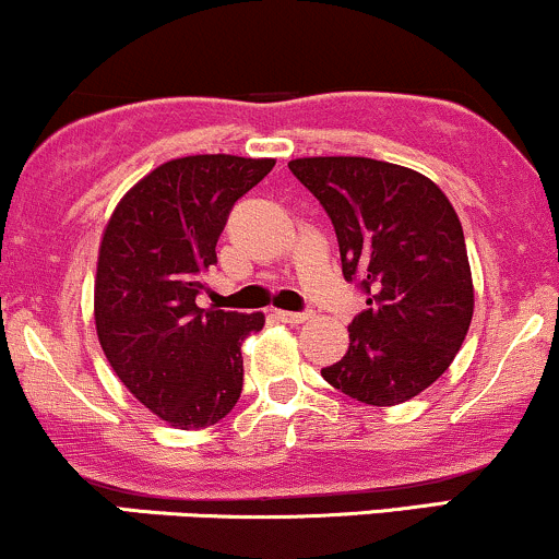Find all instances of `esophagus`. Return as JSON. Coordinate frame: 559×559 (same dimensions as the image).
Segmentation results:
<instances>
[{"mask_svg": "<svg viewBox=\"0 0 559 559\" xmlns=\"http://www.w3.org/2000/svg\"><path fill=\"white\" fill-rule=\"evenodd\" d=\"M274 317H277L280 322H285V325H304L306 320H309V311H282L277 309L274 311Z\"/></svg>", "mask_w": 559, "mask_h": 559, "instance_id": "esophagus-1", "label": "esophagus"}]
</instances>
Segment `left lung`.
<instances>
[{
  "instance_id": "left-lung-1",
  "label": "left lung",
  "mask_w": 559,
  "mask_h": 559,
  "mask_svg": "<svg viewBox=\"0 0 559 559\" xmlns=\"http://www.w3.org/2000/svg\"><path fill=\"white\" fill-rule=\"evenodd\" d=\"M287 167L333 221L344 277L368 293L349 349L322 378L365 405L416 397L450 368L474 314L453 205L431 178L392 162L301 157Z\"/></svg>"
}]
</instances>
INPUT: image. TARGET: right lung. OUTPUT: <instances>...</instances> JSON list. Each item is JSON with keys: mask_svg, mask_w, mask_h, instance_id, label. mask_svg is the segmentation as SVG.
Here are the masks:
<instances>
[{"mask_svg": "<svg viewBox=\"0 0 559 559\" xmlns=\"http://www.w3.org/2000/svg\"><path fill=\"white\" fill-rule=\"evenodd\" d=\"M274 159L194 154L154 167L106 221L95 269V330L111 370L176 429L218 424L242 394V341L263 311L200 309L234 202Z\"/></svg>", "mask_w": 559, "mask_h": 559, "instance_id": "right-lung-1", "label": "right lung"}]
</instances>
